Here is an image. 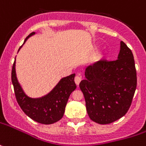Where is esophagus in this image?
<instances>
[{
    "label": "esophagus",
    "mask_w": 146,
    "mask_h": 146,
    "mask_svg": "<svg viewBox=\"0 0 146 146\" xmlns=\"http://www.w3.org/2000/svg\"><path fill=\"white\" fill-rule=\"evenodd\" d=\"M81 81H82V78H81L80 75H77L75 77V78H74V82L76 83V85H79L80 82H81Z\"/></svg>",
    "instance_id": "34e87169"
}]
</instances>
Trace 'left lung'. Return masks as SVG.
I'll return each instance as SVG.
<instances>
[{
  "mask_svg": "<svg viewBox=\"0 0 146 146\" xmlns=\"http://www.w3.org/2000/svg\"><path fill=\"white\" fill-rule=\"evenodd\" d=\"M79 87L83 93L89 117L108 124L127 113L137 88V71L132 51L120 42L116 60H102L89 65Z\"/></svg>",
  "mask_w": 146,
  "mask_h": 146,
  "instance_id": "left-lung-1",
  "label": "left lung"
}]
</instances>
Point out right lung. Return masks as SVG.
Returning a JSON list of instances; mask_svg holds the SVG:
<instances>
[{"instance_id": "1", "label": "right lung", "mask_w": 146, "mask_h": 146, "mask_svg": "<svg viewBox=\"0 0 146 146\" xmlns=\"http://www.w3.org/2000/svg\"><path fill=\"white\" fill-rule=\"evenodd\" d=\"M35 34V32L31 33L24 43ZM74 77L75 73L63 78L50 93L41 98H32L24 93L18 82L15 70V60L11 73L14 94L18 105L27 116L43 124L56 123L63 117L69 95L77 87L74 82Z\"/></svg>"}]
</instances>
